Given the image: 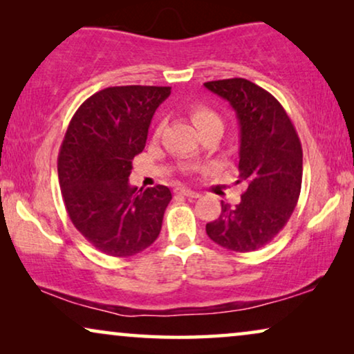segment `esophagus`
<instances>
[{"label":"esophagus","instance_id":"obj_1","mask_svg":"<svg viewBox=\"0 0 354 354\" xmlns=\"http://www.w3.org/2000/svg\"><path fill=\"white\" fill-rule=\"evenodd\" d=\"M177 193H178V195H183L187 198H200L201 196L198 192H193V190H190V188H185V187L177 188Z\"/></svg>","mask_w":354,"mask_h":354}]
</instances>
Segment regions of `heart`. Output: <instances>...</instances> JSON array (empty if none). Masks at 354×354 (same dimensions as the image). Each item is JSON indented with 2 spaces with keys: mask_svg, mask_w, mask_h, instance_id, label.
<instances>
[{
  "mask_svg": "<svg viewBox=\"0 0 354 354\" xmlns=\"http://www.w3.org/2000/svg\"><path fill=\"white\" fill-rule=\"evenodd\" d=\"M190 115L196 127L200 129V132L203 129L209 127V125H222L221 115L205 104H193L190 109ZM161 130H162V124H159L156 129V135L161 133Z\"/></svg>",
  "mask_w": 354,
  "mask_h": 354,
  "instance_id": "b5f03b06",
  "label": "heart"
}]
</instances>
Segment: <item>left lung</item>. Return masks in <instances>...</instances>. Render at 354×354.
<instances>
[{
    "instance_id": "1",
    "label": "left lung",
    "mask_w": 354,
    "mask_h": 354,
    "mask_svg": "<svg viewBox=\"0 0 354 354\" xmlns=\"http://www.w3.org/2000/svg\"><path fill=\"white\" fill-rule=\"evenodd\" d=\"M227 100L240 124L239 205L222 203L221 216L206 224L214 243L236 253L268 245L297 206L303 178V149L292 120L269 91L246 79L206 82Z\"/></svg>"
}]
</instances>
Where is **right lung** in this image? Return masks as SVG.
I'll return each instance as SVG.
<instances>
[{
	"mask_svg": "<svg viewBox=\"0 0 354 354\" xmlns=\"http://www.w3.org/2000/svg\"><path fill=\"white\" fill-rule=\"evenodd\" d=\"M169 95L171 86H109L85 100L67 127L57 156L62 200L75 229L101 253L133 256L161 232L171 190H137L129 176Z\"/></svg>",
	"mask_w": 354,
	"mask_h": 354,
	"instance_id": "right-lung-1",
	"label": "right lung"
}]
</instances>
